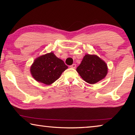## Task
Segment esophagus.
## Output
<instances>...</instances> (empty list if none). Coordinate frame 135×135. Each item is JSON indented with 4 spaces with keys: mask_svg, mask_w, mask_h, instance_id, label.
<instances>
[{
    "mask_svg": "<svg viewBox=\"0 0 135 135\" xmlns=\"http://www.w3.org/2000/svg\"><path fill=\"white\" fill-rule=\"evenodd\" d=\"M76 64H73V65L70 66V68H76Z\"/></svg>",
    "mask_w": 135,
    "mask_h": 135,
    "instance_id": "obj_1",
    "label": "esophagus"
}]
</instances>
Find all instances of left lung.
<instances>
[{
	"instance_id": "left-lung-1",
	"label": "left lung",
	"mask_w": 135,
	"mask_h": 135,
	"mask_svg": "<svg viewBox=\"0 0 135 135\" xmlns=\"http://www.w3.org/2000/svg\"><path fill=\"white\" fill-rule=\"evenodd\" d=\"M108 70L105 62L97 55L86 54L76 71L84 81L93 84L104 79Z\"/></svg>"
}]
</instances>
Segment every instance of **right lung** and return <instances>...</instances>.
Masks as SVG:
<instances>
[{"mask_svg":"<svg viewBox=\"0 0 135 135\" xmlns=\"http://www.w3.org/2000/svg\"><path fill=\"white\" fill-rule=\"evenodd\" d=\"M67 68L62 59L56 57L53 52H50L35 59L30 67V73L37 81L50 85Z\"/></svg>","mask_w":135,"mask_h":135,"instance_id":"obj_1","label":"right lung"}]
</instances>
